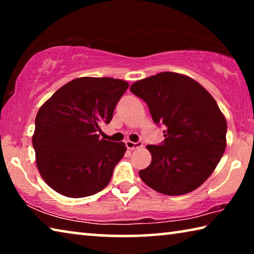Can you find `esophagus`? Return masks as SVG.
<instances>
[{"label": "esophagus", "instance_id": "34e87169", "mask_svg": "<svg viewBox=\"0 0 254 254\" xmlns=\"http://www.w3.org/2000/svg\"><path fill=\"white\" fill-rule=\"evenodd\" d=\"M126 145H127V149L134 150V149L142 147V143H141V142H132V141L127 140V141H126Z\"/></svg>", "mask_w": 254, "mask_h": 254}]
</instances>
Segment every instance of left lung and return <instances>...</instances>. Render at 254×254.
Wrapping results in <instances>:
<instances>
[{
	"mask_svg": "<svg viewBox=\"0 0 254 254\" xmlns=\"http://www.w3.org/2000/svg\"><path fill=\"white\" fill-rule=\"evenodd\" d=\"M130 91L147 103L165 141L150 144L151 163L139 171L142 182L165 195L188 194L207 179L226 148V120L200 84L163 71L133 83Z\"/></svg>",
	"mask_w": 254,
	"mask_h": 254,
	"instance_id": "8db88e82",
	"label": "left lung"
}]
</instances>
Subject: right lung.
Instances as JSON below:
<instances>
[{
    "instance_id": "1",
    "label": "right lung",
    "mask_w": 254,
    "mask_h": 254,
    "mask_svg": "<svg viewBox=\"0 0 254 254\" xmlns=\"http://www.w3.org/2000/svg\"><path fill=\"white\" fill-rule=\"evenodd\" d=\"M127 81L80 77L60 87L38 111L32 144L38 170L46 184L70 198L101 191L123 158V142L100 139Z\"/></svg>"
}]
</instances>
